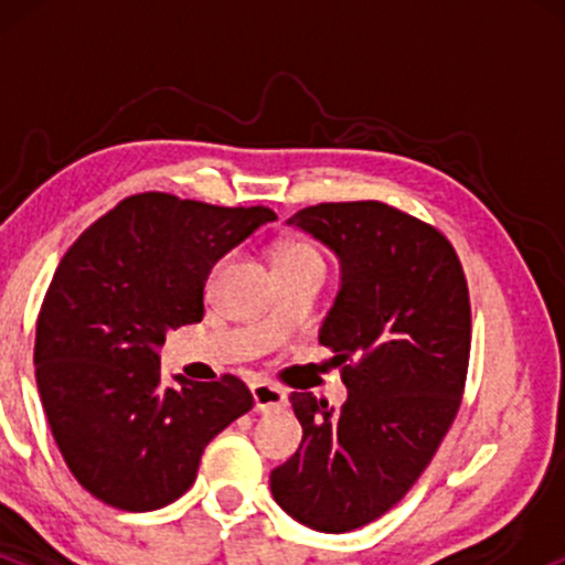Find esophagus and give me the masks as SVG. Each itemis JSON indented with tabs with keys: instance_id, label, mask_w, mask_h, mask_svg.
Instances as JSON below:
<instances>
[{
	"instance_id": "esophagus-1",
	"label": "esophagus",
	"mask_w": 565,
	"mask_h": 565,
	"mask_svg": "<svg viewBox=\"0 0 565 565\" xmlns=\"http://www.w3.org/2000/svg\"><path fill=\"white\" fill-rule=\"evenodd\" d=\"M252 401H255L257 414H268V412H276V408L287 406V391L274 385V382L260 380L252 385Z\"/></svg>"
}]
</instances>
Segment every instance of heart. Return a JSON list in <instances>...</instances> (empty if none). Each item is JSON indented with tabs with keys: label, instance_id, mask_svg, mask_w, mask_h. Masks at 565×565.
Here are the masks:
<instances>
[{
	"label": "heart",
	"instance_id": "1",
	"mask_svg": "<svg viewBox=\"0 0 565 565\" xmlns=\"http://www.w3.org/2000/svg\"><path fill=\"white\" fill-rule=\"evenodd\" d=\"M276 265H323V257L313 244L289 242L276 252Z\"/></svg>",
	"mask_w": 565,
	"mask_h": 565
}]
</instances>
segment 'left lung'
<instances>
[{
	"instance_id": "1",
	"label": "left lung",
	"mask_w": 565,
	"mask_h": 565,
	"mask_svg": "<svg viewBox=\"0 0 565 565\" xmlns=\"http://www.w3.org/2000/svg\"><path fill=\"white\" fill-rule=\"evenodd\" d=\"M340 260L319 342L342 366V408L291 393L302 444L270 472L278 508L327 534L385 515L457 417L470 361V297L446 236L382 201L305 206L287 220Z\"/></svg>"
}]
</instances>
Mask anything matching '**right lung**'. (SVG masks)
I'll return each instance as SVG.
<instances>
[{"label":"right lung","mask_w":565,"mask_h":565,"mask_svg":"<svg viewBox=\"0 0 565 565\" xmlns=\"http://www.w3.org/2000/svg\"><path fill=\"white\" fill-rule=\"evenodd\" d=\"M268 206L138 193L63 255L36 321V387L68 470L100 502L159 510L191 489L204 446L252 408L233 374L161 385L170 329L204 316L212 265Z\"/></svg>","instance_id":"1"}]
</instances>
